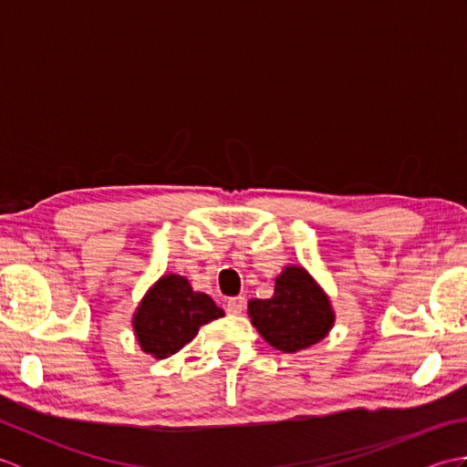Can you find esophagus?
<instances>
[{
    "instance_id": "obj_1",
    "label": "esophagus",
    "mask_w": 467,
    "mask_h": 467,
    "mask_svg": "<svg viewBox=\"0 0 467 467\" xmlns=\"http://www.w3.org/2000/svg\"><path fill=\"white\" fill-rule=\"evenodd\" d=\"M244 296H233V299H228L226 303V311L228 315H241L244 309Z\"/></svg>"
}]
</instances>
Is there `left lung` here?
<instances>
[{"mask_svg": "<svg viewBox=\"0 0 467 467\" xmlns=\"http://www.w3.org/2000/svg\"><path fill=\"white\" fill-rule=\"evenodd\" d=\"M249 319L263 339L285 353L321 343L335 325L331 296L301 265H286L269 299L249 301Z\"/></svg>", "mask_w": 467, "mask_h": 467, "instance_id": "left-lung-1", "label": "left lung"}]
</instances>
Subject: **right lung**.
<instances>
[{"mask_svg": "<svg viewBox=\"0 0 467 467\" xmlns=\"http://www.w3.org/2000/svg\"><path fill=\"white\" fill-rule=\"evenodd\" d=\"M224 317L206 293L192 289L186 276L168 273L148 286L132 313V329L140 349L166 359L191 343L202 325Z\"/></svg>", "mask_w": 467, "mask_h": 467, "instance_id": "right-lung-1", "label": "right lung"}]
</instances>
